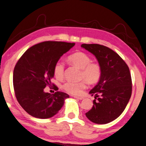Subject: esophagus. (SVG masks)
Here are the masks:
<instances>
[{
  "label": "esophagus",
  "mask_w": 146,
  "mask_h": 146,
  "mask_svg": "<svg viewBox=\"0 0 146 146\" xmlns=\"http://www.w3.org/2000/svg\"><path fill=\"white\" fill-rule=\"evenodd\" d=\"M74 98H76L77 100H83L84 98H83V97H79V96H74Z\"/></svg>",
  "instance_id": "1"
}]
</instances>
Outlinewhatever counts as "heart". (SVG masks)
I'll list each match as a JSON object with an SVG mask.
<instances>
[{
    "instance_id": "1",
    "label": "heart",
    "mask_w": 146,
    "mask_h": 146,
    "mask_svg": "<svg viewBox=\"0 0 146 146\" xmlns=\"http://www.w3.org/2000/svg\"><path fill=\"white\" fill-rule=\"evenodd\" d=\"M68 60L71 64L81 69L79 82H67L62 88L67 93L73 95H79L87 87L86 81L90 84H95L100 79L102 74V67L98 62H92L91 58L83 52H77L69 55ZM55 77L62 79L64 77V64L62 61H57L53 68ZM85 80H84V79Z\"/></svg>"
}]
</instances>
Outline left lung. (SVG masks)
Segmentation results:
<instances>
[{"label": "left lung", "mask_w": 146, "mask_h": 146, "mask_svg": "<svg viewBox=\"0 0 146 146\" xmlns=\"http://www.w3.org/2000/svg\"><path fill=\"white\" fill-rule=\"evenodd\" d=\"M81 46L96 57L102 69L98 84L90 92L95 99L86 115L92 122L106 124L119 117L128 104L132 93L129 69L117 52L105 46L83 44Z\"/></svg>", "instance_id": "obj_1"}]
</instances>
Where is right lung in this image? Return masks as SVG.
<instances>
[{
    "label": "right lung",
    "mask_w": 146,
    "mask_h": 146,
    "mask_svg": "<svg viewBox=\"0 0 146 146\" xmlns=\"http://www.w3.org/2000/svg\"><path fill=\"white\" fill-rule=\"evenodd\" d=\"M75 44L41 42L27 49L16 63L13 77L15 94L21 106L31 116L38 119L53 117L69 97L60 91L52 94L46 93L44 89L52 84L54 64ZM54 89L56 91L58 88L54 85Z\"/></svg>",
    "instance_id": "obj_1"
}]
</instances>
